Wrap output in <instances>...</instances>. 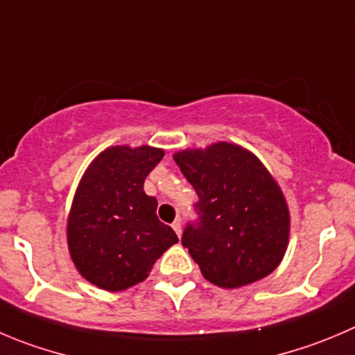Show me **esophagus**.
Here are the masks:
<instances>
[{
	"mask_svg": "<svg viewBox=\"0 0 355 355\" xmlns=\"http://www.w3.org/2000/svg\"><path fill=\"white\" fill-rule=\"evenodd\" d=\"M172 230L175 232V235H178V237H181V221L180 219H175V221L172 223Z\"/></svg>",
	"mask_w": 355,
	"mask_h": 355,
	"instance_id": "1",
	"label": "esophagus"
}]
</instances>
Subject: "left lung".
I'll use <instances>...</instances> for the list:
<instances>
[{"label":"left lung","instance_id":"1","mask_svg":"<svg viewBox=\"0 0 355 355\" xmlns=\"http://www.w3.org/2000/svg\"><path fill=\"white\" fill-rule=\"evenodd\" d=\"M174 160L198 195L181 244L202 275L232 289L272 273L288 248L289 211L265 165L230 143L180 151Z\"/></svg>","mask_w":355,"mask_h":355}]
</instances>
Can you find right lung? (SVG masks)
Segmentation results:
<instances>
[{
  "instance_id": "1",
  "label": "right lung",
  "mask_w": 355,
  "mask_h": 355,
  "mask_svg": "<svg viewBox=\"0 0 355 355\" xmlns=\"http://www.w3.org/2000/svg\"><path fill=\"white\" fill-rule=\"evenodd\" d=\"M164 157L158 148L113 146L83 174L67 219L71 258L87 281L121 291L144 281L153 263L178 242L157 218L144 180Z\"/></svg>"
}]
</instances>
